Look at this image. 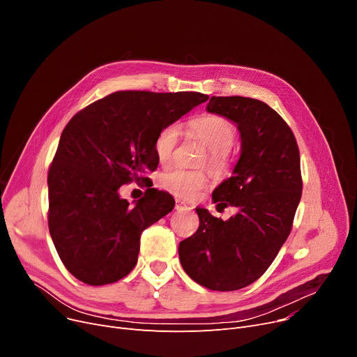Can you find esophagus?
<instances>
[{"instance_id": "esophagus-1", "label": "esophagus", "mask_w": 357, "mask_h": 357, "mask_svg": "<svg viewBox=\"0 0 357 357\" xmlns=\"http://www.w3.org/2000/svg\"><path fill=\"white\" fill-rule=\"evenodd\" d=\"M175 208L176 210H192V207H191L190 204H186L185 201H182L179 198L175 199Z\"/></svg>"}]
</instances>
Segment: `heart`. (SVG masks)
Here are the masks:
<instances>
[{
    "mask_svg": "<svg viewBox=\"0 0 357 357\" xmlns=\"http://www.w3.org/2000/svg\"><path fill=\"white\" fill-rule=\"evenodd\" d=\"M191 133L208 150L207 163L214 172H226L230 166L229 149L234 143V126L221 116H201L188 124ZM181 130L176 124L163 126L153 140V152L158 162L163 166L169 165L174 158L175 147L179 140ZM208 176L204 171H186L172 169L160 175L159 186L182 199H194L207 185Z\"/></svg>",
    "mask_w": 357,
    "mask_h": 357,
    "instance_id": "obj_1",
    "label": "heart"
}]
</instances>
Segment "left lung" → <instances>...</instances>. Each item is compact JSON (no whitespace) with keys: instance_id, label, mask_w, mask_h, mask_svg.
Instances as JSON below:
<instances>
[{"instance_id":"1","label":"left lung","mask_w":357,"mask_h":357,"mask_svg":"<svg viewBox=\"0 0 357 357\" xmlns=\"http://www.w3.org/2000/svg\"><path fill=\"white\" fill-rule=\"evenodd\" d=\"M208 112L236 123L241 152L233 176L213 192L222 221L197 208L199 227L179 243L183 271L213 291H237L266 272L287 241L303 194L299 149L289 126L268 104L246 97H211Z\"/></svg>"}]
</instances>
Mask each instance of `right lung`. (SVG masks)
I'll list each match as a JSON object with an SVG mask.
<instances>
[{
	"mask_svg": "<svg viewBox=\"0 0 357 357\" xmlns=\"http://www.w3.org/2000/svg\"><path fill=\"white\" fill-rule=\"evenodd\" d=\"M208 100L199 92L119 91L75 114L49 167V231L65 268L81 282H117L137 264L140 236L175 207L147 190L133 207L120 198L128 182H147L159 162L158 131Z\"/></svg>",
	"mask_w": 357,
	"mask_h": 357,
	"instance_id": "obj_1",
	"label": "right lung"
}]
</instances>
